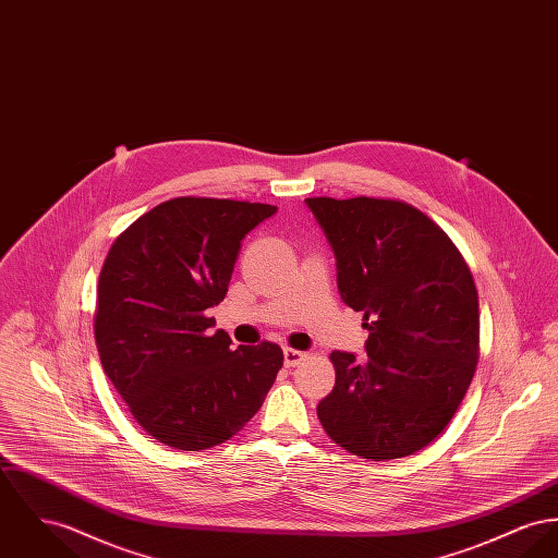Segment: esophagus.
Masks as SVG:
<instances>
[{
  "mask_svg": "<svg viewBox=\"0 0 558 558\" xmlns=\"http://www.w3.org/2000/svg\"><path fill=\"white\" fill-rule=\"evenodd\" d=\"M304 357H306V353H302V351H298V349H290V347L283 349V360H286V366H288V368L298 366Z\"/></svg>",
  "mask_w": 558,
  "mask_h": 558,
  "instance_id": "esophagus-1",
  "label": "esophagus"
}]
</instances>
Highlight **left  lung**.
<instances>
[{"label": "left lung", "instance_id": "1", "mask_svg": "<svg viewBox=\"0 0 558 558\" xmlns=\"http://www.w3.org/2000/svg\"><path fill=\"white\" fill-rule=\"evenodd\" d=\"M336 258L347 306L364 313L366 360L335 351L317 416L336 445L372 461L421 450L448 425L478 364V292L452 241L391 198L304 201Z\"/></svg>", "mask_w": 558, "mask_h": 558}]
</instances>
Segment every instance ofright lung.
<instances>
[{"instance_id":"obj_1","label":"right lung","mask_w":558,"mask_h":558,"mask_svg":"<svg viewBox=\"0 0 558 558\" xmlns=\"http://www.w3.org/2000/svg\"><path fill=\"white\" fill-rule=\"evenodd\" d=\"M277 207L180 196L116 241L97 290L101 366L135 421L162 445L205 450L239 434L283 366L275 342L232 347L211 330L241 241Z\"/></svg>"}]
</instances>
